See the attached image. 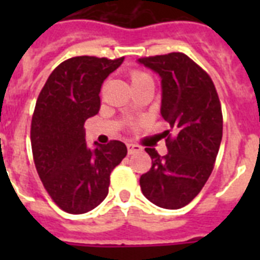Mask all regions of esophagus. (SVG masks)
<instances>
[{
	"label": "esophagus",
	"instance_id": "esophagus-1",
	"mask_svg": "<svg viewBox=\"0 0 260 260\" xmlns=\"http://www.w3.org/2000/svg\"><path fill=\"white\" fill-rule=\"evenodd\" d=\"M138 151H142V147L136 146V144H128V154H135V152H138Z\"/></svg>",
	"mask_w": 260,
	"mask_h": 260
}]
</instances>
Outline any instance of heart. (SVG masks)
Returning <instances> with one entry per match:
<instances>
[{
    "mask_svg": "<svg viewBox=\"0 0 260 260\" xmlns=\"http://www.w3.org/2000/svg\"><path fill=\"white\" fill-rule=\"evenodd\" d=\"M148 78H151L150 75L146 74V73H143V71H134V73L131 74V82H132V85H135V83L138 82H142V81Z\"/></svg>",
    "mask_w": 260,
    "mask_h": 260,
    "instance_id": "obj_1",
    "label": "heart"
}]
</instances>
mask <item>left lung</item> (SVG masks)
<instances>
[{
    "label": "left lung",
    "mask_w": 260,
    "mask_h": 260,
    "mask_svg": "<svg viewBox=\"0 0 260 260\" xmlns=\"http://www.w3.org/2000/svg\"><path fill=\"white\" fill-rule=\"evenodd\" d=\"M162 78L160 114L175 131H166L167 155L146 148L152 159L140 177L147 200L165 209L187 205L213 171L222 138L221 104L213 81L182 52L139 59Z\"/></svg>",
    "instance_id": "8db88e82"
}]
</instances>
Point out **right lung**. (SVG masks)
Returning <instances> with one entry per match:
<instances>
[{
    "instance_id": "add662e5",
    "label": "right lung",
    "mask_w": 260,
    "mask_h": 260,
    "mask_svg": "<svg viewBox=\"0 0 260 260\" xmlns=\"http://www.w3.org/2000/svg\"><path fill=\"white\" fill-rule=\"evenodd\" d=\"M124 58L75 56L62 62L39 94L30 122L34 162L52 201L71 214L101 204L109 191L110 173L126 155L118 140L95 144L85 140V121L98 113L106 77Z\"/></svg>"
}]
</instances>
